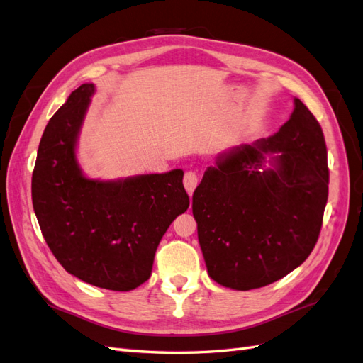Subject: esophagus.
I'll use <instances>...</instances> for the list:
<instances>
[{
	"instance_id": "obj_1",
	"label": "esophagus",
	"mask_w": 363,
	"mask_h": 363,
	"mask_svg": "<svg viewBox=\"0 0 363 363\" xmlns=\"http://www.w3.org/2000/svg\"><path fill=\"white\" fill-rule=\"evenodd\" d=\"M183 184L186 191H188L189 194H192L196 188V184H199V174H196L195 171H188L184 174L183 177Z\"/></svg>"
}]
</instances>
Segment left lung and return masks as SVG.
I'll use <instances>...</instances> for the list:
<instances>
[{
	"label": "left lung",
	"instance_id": "8db88e82",
	"mask_svg": "<svg viewBox=\"0 0 363 363\" xmlns=\"http://www.w3.org/2000/svg\"><path fill=\"white\" fill-rule=\"evenodd\" d=\"M280 152L260 172L262 155ZM328 196L323 128L298 98L276 135L230 151L207 168L192 213L207 272L238 291L267 286L309 257Z\"/></svg>",
	"mask_w": 363,
	"mask_h": 363
}]
</instances>
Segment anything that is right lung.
I'll use <instances>...</instances> for the list:
<instances>
[{
  "mask_svg": "<svg viewBox=\"0 0 363 363\" xmlns=\"http://www.w3.org/2000/svg\"><path fill=\"white\" fill-rule=\"evenodd\" d=\"M94 84H82L43 131L31 177L40 232L72 276L111 291H131L151 276L160 239L188 211L183 171L118 182L86 179L75 140Z\"/></svg>",
  "mask_w": 363,
  "mask_h": 363,
  "instance_id": "1",
  "label": "right lung"
}]
</instances>
